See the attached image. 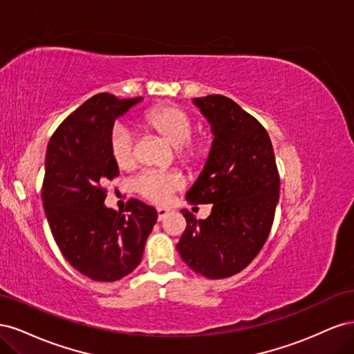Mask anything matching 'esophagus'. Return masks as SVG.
Wrapping results in <instances>:
<instances>
[{
  "instance_id": "obj_1",
  "label": "esophagus",
  "mask_w": 354,
  "mask_h": 354,
  "mask_svg": "<svg viewBox=\"0 0 354 354\" xmlns=\"http://www.w3.org/2000/svg\"><path fill=\"white\" fill-rule=\"evenodd\" d=\"M156 211H158V220H159V221H162V220L168 216V212H169L168 208H162V207L158 208Z\"/></svg>"
}]
</instances>
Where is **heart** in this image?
<instances>
[{
  "mask_svg": "<svg viewBox=\"0 0 354 354\" xmlns=\"http://www.w3.org/2000/svg\"><path fill=\"white\" fill-rule=\"evenodd\" d=\"M138 124L143 130L159 136L174 147L177 162L186 168L196 167L208 158L207 137L194 134V120L187 111L176 106L158 104L142 113ZM109 153L120 169H128L134 162V137L125 127H115L109 136ZM183 181L173 173L146 171L133 180V189L153 203H165Z\"/></svg>",
  "mask_w": 354,
  "mask_h": 354,
  "instance_id": "1",
  "label": "heart"
}]
</instances>
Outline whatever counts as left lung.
I'll return each instance as SVG.
<instances>
[{
  "label": "left lung",
  "instance_id": "obj_1",
  "mask_svg": "<svg viewBox=\"0 0 354 354\" xmlns=\"http://www.w3.org/2000/svg\"><path fill=\"white\" fill-rule=\"evenodd\" d=\"M194 103L211 122L214 143L186 201L211 203L212 211L196 220L181 209L186 230L177 250L194 272L224 279L243 270L269 238L281 178L272 140L259 120L220 94Z\"/></svg>",
  "mask_w": 354,
  "mask_h": 354
}]
</instances>
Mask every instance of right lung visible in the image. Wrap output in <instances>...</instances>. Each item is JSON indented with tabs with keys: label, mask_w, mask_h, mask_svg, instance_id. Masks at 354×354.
Instances as JSON below:
<instances>
[{
	"label": "right lung",
	"mask_w": 354,
	"mask_h": 354,
	"mask_svg": "<svg viewBox=\"0 0 354 354\" xmlns=\"http://www.w3.org/2000/svg\"><path fill=\"white\" fill-rule=\"evenodd\" d=\"M142 97L93 95L53 133L41 199L59 250L80 273L115 282L140 264L158 212L138 199L125 212L104 207L106 180L120 174L109 153L115 120Z\"/></svg>",
	"instance_id": "obj_1"
}]
</instances>
